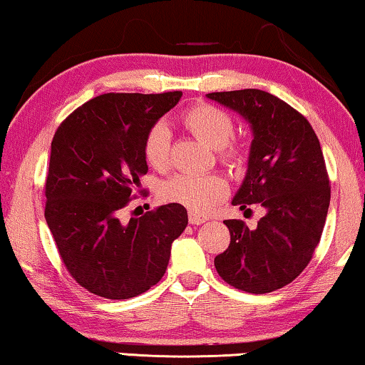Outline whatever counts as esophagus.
<instances>
[{"mask_svg":"<svg viewBox=\"0 0 365 365\" xmlns=\"http://www.w3.org/2000/svg\"><path fill=\"white\" fill-rule=\"evenodd\" d=\"M188 218H190V223H192V225H202V223L207 222V218L200 217V215H197V213H190Z\"/></svg>","mask_w":365,"mask_h":365,"instance_id":"34e87169","label":"esophagus"}]
</instances>
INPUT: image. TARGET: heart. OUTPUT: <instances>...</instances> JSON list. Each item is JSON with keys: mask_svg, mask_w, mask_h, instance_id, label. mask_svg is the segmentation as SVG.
Wrapping results in <instances>:
<instances>
[{"mask_svg": "<svg viewBox=\"0 0 365 365\" xmlns=\"http://www.w3.org/2000/svg\"><path fill=\"white\" fill-rule=\"evenodd\" d=\"M183 125L208 147L220 150L225 162H235L240 158V150L230 145L235 124L227 112L210 104H197L185 112ZM143 157L148 165L163 172L170 163V130L167 124L157 122L148 129L143 140ZM228 193V183L223 177L195 175V173H177L167 178L160 187L163 200L178 203L195 213H207Z\"/></svg>", "mask_w": 365, "mask_h": 365, "instance_id": "b5f03b06", "label": "heart"}]
</instances>
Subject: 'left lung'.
Masks as SVG:
<instances>
[{
  "mask_svg": "<svg viewBox=\"0 0 365 365\" xmlns=\"http://www.w3.org/2000/svg\"><path fill=\"white\" fill-rule=\"evenodd\" d=\"M250 124L245 180L232 205L258 203L264 217L250 230L225 220L230 246L215 258L218 274L236 289L264 294L289 284L312 258L324 228L331 187L319 138L306 117L259 89L207 94Z\"/></svg>",
  "mask_w": 365,
  "mask_h": 365,
  "instance_id": "1",
  "label": "left lung"
}]
</instances>
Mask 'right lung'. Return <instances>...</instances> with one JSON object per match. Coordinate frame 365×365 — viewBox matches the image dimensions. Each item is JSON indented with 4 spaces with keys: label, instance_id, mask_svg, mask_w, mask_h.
<instances>
[{
    "label": "right lung",
    "instance_id": "right-lung-1",
    "mask_svg": "<svg viewBox=\"0 0 365 365\" xmlns=\"http://www.w3.org/2000/svg\"><path fill=\"white\" fill-rule=\"evenodd\" d=\"M182 92L102 94L76 109L51 142L44 217L66 268L92 294L130 299L165 274L188 225L168 203L122 222L148 167L143 140Z\"/></svg>",
    "mask_w": 365,
    "mask_h": 365
}]
</instances>
